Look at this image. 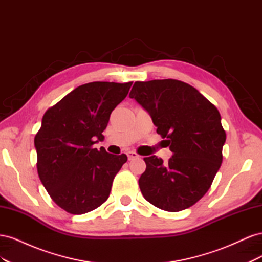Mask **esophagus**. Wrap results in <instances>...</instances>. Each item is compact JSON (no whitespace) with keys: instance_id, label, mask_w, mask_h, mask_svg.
I'll return each mask as SVG.
<instances>
[{"instance_id":"esophagus-1","label":"esophagus","mask_w":262,"mask_h":262,"mask_svg":"<svg viewBox=\"0 0 262 262\" xmlns=\"http://www.w3.org/2000/svg\"><path fill=\"white\" fill-rule=\"evenodd\" d=\"M126 156H128V160L129 161H132V160H137V158L140 157L139 154H137L136 152H132V150H130V152L126 153Z\"/></svg>"}]
</instances>
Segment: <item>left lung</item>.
I'll return each instance as SVG.
<instances>
[{
  "instance_id": "obj_1",
  "label": "left lung",
  "mask_w": 262,
  "mask_h": 262,
  "mask_svg": "<svg viewBox=\"0 0 262 262\" xmlns=\"http://www.w3.org/2000/svg\"><path fill=\"white\" fill-rule=\"evenodd\" d=\"M129 97L149 114L172 152L167 163L144 158L142 194L168 212L190 208L207 193L223 161L226 133L219 110L194 87L171 78L136 82Z\"/></svg>"
}]
</instances>
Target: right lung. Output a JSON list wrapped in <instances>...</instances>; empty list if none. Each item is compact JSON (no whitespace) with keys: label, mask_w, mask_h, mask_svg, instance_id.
Instances as JSON below:
<instances>
[{"label":"right lung","mask_w":262,"mask_h":262,"mask_svg":"<svg viewBox=\"0 0 262 262\" xmlns=\"http://www.w3.org/2000/svg\"><path fill=\"white\" fill-rule=\"evenodd\" d=\"M132 82H92L76 87L45 113L35 137L37 170L51 199L71 214L98 208L109 196L117 172L128 160L94 144Z\"/></svg>","instance_id":"right-lung-1"}]
</instances>
